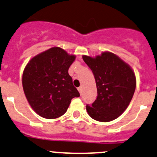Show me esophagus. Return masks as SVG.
Masks as SVG:
<instances>
[{"label":"esophagus","mask_w":157,"mask_h":157,"mask_svg":"<svg viewBox=\"0 0 157 157\" xmlns=\"http://www.w3.org/2000/svg\"><path fill=\"white\" fill-rule=\"evenodd\" d=\"M77 90H78V91H79V92H80V94H81V92H82V86H80V87H79L78 89H77Z\"/></svg>","instance_id":"esophagus-1"}]
</instances>
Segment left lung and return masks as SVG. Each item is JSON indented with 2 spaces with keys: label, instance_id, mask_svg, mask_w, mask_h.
<instances>
[{
  "label": "left lung",
  "instance_id": "obj_1",
  "mask_svg": "<svg viewBox=\"0 0 157 157\" xmlns=\"http://www.w3.org/2000/svg\"><path fill=\"white\" fill-rule=\"evenodd\" d=\"M95 79L98 96L86 105L90 117L99 122L115 120L128 108L136 87V77L129 65L113 52L95 57L83 56Z\"/></svg>",
  "mask_w": 157,
  "mask_h": 157
}]
</instances>
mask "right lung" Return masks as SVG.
<instances>
[{"instance_id":"obj_1","label":"right lung","mask_w":157,"mask_h":157,"mask_svg":"<svg viewBox=\"0 0 157 157\" xmlns=\"http://www.w3.org/2000/svg\"><path fill=\"white\" fill-rule=\"evenodd\" d=\"M75 55L54 47L37 54L23 71L22 87L31 108L42 117L65 114L71 101L80 93L74 86L68 68Z\"/></svg>"}]
</instances>
